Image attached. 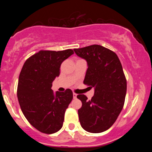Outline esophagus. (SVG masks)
<instances>
[{
	"mask_svg": "<svg viewBox=\"0 0 152 152\" xmlns=\"http://www.w3.org/2000/svg\"><path fill=\"white\" fill-rule=\"evenodd\" d=\"M73 96H74V99H76V96H77V94L74 93V94H73Z\"/></svg>",
	"mask_w": 152,
	"mask_h": 152,
	"instance_id": "1",
	"label": "esophagus"
}]
</instances>
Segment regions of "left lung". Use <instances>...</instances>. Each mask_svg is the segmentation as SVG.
Listing matches in <instances>:
<instances>
[{
  "instance_id": "obj_1",
  "label": "left lung",
  "mask_w": 152,
  "mask_h": 152,
  "mask_svg": "<svg viewBox=\"0 0 152 152\" xmlns=\"http://www.w3.org/2000/svg\"><path fill=\"white\" fill-rule=\"evenodd\" d=\"M74 50L88 64L83 83L94 87L91 100L83 94L77 96L82 102L78 111L81 126L91 133L105 132L114 124L124 104L126 79L121 64L114 51L100 45Z\"/></svg>"
}]
</instances>
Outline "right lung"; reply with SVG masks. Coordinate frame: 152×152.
<instances>
[{
    "label": "right lung",
    "mask_w": 152,
    "mask_h": 152,
    "mask_svg": "<svg viewBox=\"0 0 152 152\" xmlns=\"http://www.w3.org/2000/svg\"><path fill=\"white\" fill-rule=\"evenodd\" d=\"M73 53L72 49L41 50L26 61L19 75L17 96L20 109L29 123L42 133H56L63 126L73 92L68 88L54 94L51 86L62 62Z\"/></svg>",
    "instance_id": "obj_1"
}]
</instances>
